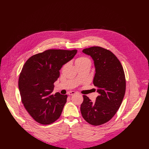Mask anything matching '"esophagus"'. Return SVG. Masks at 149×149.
Segmentation results:
<instances>
[{"instance_id":"34e87169","label":"esophagus","mask_w":149,"mask_h":149,"mask_svg":"<svg viewBox=\"0 0 149 149\" xmlns=\"http://www.w3.org/2000/svg\"><path fill=\"white\" fill-rule=\"evenodd\" d=\"M68 95H74V94H75V91H69V92L68 93Z\"/></svg>"}]
</instances>
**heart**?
<instances>
[{
    "mask_svg": "<svg viewBox=\"0 0 149 149\" xmlns=\"http://www.w3.org/2000/svg\"><path fill=\"white\" fill-rule=\"evenodd\" d=\"M75 64L77 68H79L81 67H83L86 65L87 64L91 65V61L89 58L85 57V56H81L76 59L75 61Z\"/></svg>",
    "mask_w": 149,
    "mask_h": 149,
    "instance_id": "b5f03b06",
    "label": "heart"
}]
</instances>
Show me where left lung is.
I'll use <instances>...</instances> for the list:
<instances>
[{"mask_svg":"<svg viewBox=\"0 0 149 149\" xmlns=\"http://www.w3.org/2000/svg\"><path fill=\"white\" fill-rule=\"evenodd\" d=\"M82 52L94 61L95 74L93 84L99 95L94 102L83 95L81 113L89 124L100 125L110 120L120 107L125 91L124 72L120 61L109 50L93 47Z\"/></svg>","mask_w":149,"mask_h":149,"instance_id":"left-lung-1","label":"left lung"}]
</instances>
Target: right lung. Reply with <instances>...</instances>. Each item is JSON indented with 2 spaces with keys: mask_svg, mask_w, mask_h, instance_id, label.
<instances>
[{
  "mask_svg": "<svg viewBox=\"0 0 149 149\" xmlns=\"http://www.w3.org/2000/svg\"><path fill=\"white\" fill-rule=\"evenodd\" d=\"M77 52V49H48L32 56L25 62L19 78V90L25 108L36 122L47 125L61 116L67 95L52 94L54 83L62 67Z\"/></svg>",
  "mask_w": 149,
  "mask_h": 149,
  "instance_id": "1",
  "label": "right lung"
}]
</instances>
